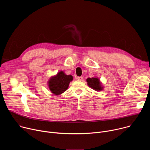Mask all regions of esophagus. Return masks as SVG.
Returning <instances> with one entry per match:
<instances>
[{"label": "esophagus", "instance_id": "esophagus-1", "mask_svg": "<svg viewBox=\"0 0 150 150\" xmlns=\"http://www.w3.org/2000/svg\"><path fill=\"white\" fill-rule=\"evenodd\" d=\"M77 79L79 81H82V76H78L77 77Z\"/></svg>", "mask_w": 150, "mask_h": 150}]
</instances>
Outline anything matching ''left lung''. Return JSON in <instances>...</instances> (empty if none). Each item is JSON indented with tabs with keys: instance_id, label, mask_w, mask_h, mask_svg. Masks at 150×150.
Instances as JSON below:
<instances>
[{
	"instance_id": "obj_1",
	"label": "left lung",
	"mask_w": 150,
	"mask_h": 150,
	"mask_svg": "<svg viewBox=\"0 0 150 150\" xmlns=\"http://www.w3.org/2000/svg\"><path fill=\"white\" fill-rule=\"evenodd\" d=\"M87 82L88 86L95 91H101L103 89L102 83L97 77L88 78L87 79Z\"/></svg>"
}]
</instances>
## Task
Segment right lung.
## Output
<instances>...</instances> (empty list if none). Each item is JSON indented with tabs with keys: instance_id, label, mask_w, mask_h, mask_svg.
I'll return each instance as SVG.
<instances>
[{
	"instance_id": "1",
	"label": "right lung",
	"mask_w": 150,
	"mask_h": 150,
	"mask_svg": "<svg viewBox=\"0 0 150 150\" xmlns=\"http://www.w3.org/2000/svg\"><path fill=\"white\" fill-rule=\"evenodd\" d=\"M72 80L73 76L71 75H66L63 71H60L50 78L47 84L51 93L59 96L67 90Z\"/></svg>"
}]
</instances>
